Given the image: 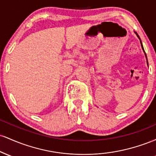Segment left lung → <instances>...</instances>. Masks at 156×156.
<instances>
[{
  "mask_svg": "<svg viewBox=\"0 0 156 156\" xmlns=\"http://www.w3.org/2000/svg\"><path fill=\"white\" fill-rule=\"evenodd\" d=\"M134 33L136 34V35L137 36V37L139 39V40H140V43H141V48H142V50H143V52H144V55H145V57H146V59H147V66H148V62H147V55H146V53H145V52H144V48H143V45H142V42H141V39H140V37H139V35H138V34L136 33V32H135L134 31Z\"/></svg>",
  "mask_w": 156,
  "mask_h": 156,
  "instance_id": "8db88e82",
  "label": "left lung"
}]
</instances>
